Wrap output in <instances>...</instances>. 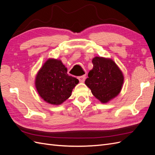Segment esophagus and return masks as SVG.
<instances>
[{
	"instance_id": "obj_1",
	"label": "esophagus",
	"mask_w": 155,
	"mask_h": 155,
	"mask_svg": "<svg viewBox=\"0 0 155 155\" xmlns=\"http://www.w3.org/2000/svg\"><path fill=\"white\" fill-rule=\"evenodd\" d=\"M78 79L79 82L81 83H83L85 80V76H79L78 77Z\"/></svg>"
}]
</instances>
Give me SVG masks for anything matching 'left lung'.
<instances>
[{"mask_svg": "<svg viewBox=\"0 0 155 155\" xmlns=\"http://www.w3.org/2000/svg\"><path fill=\"white\" fill-rule=\"evenodd\" d=\"M92 62L93 68L88 72L85 85L98 100L106 104L120 94L124 81L123 73L110 58L95 57Z\"/></svg>", "mask_w": 155, "mask_h": 155, "instance_id": "obj_1", "label": "left lung"}]
</instances>
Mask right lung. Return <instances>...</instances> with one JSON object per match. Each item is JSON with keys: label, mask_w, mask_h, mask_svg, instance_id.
Here are the masks:
<instances>
[{"label": "right lung", "mask_w": 155, "mask_h": 155, "mask_svg": "<svg viewBox=\"0 0 155 155\" xmlns=\"http://www.w3.org/2000/svg\"><path fill=\"white\" fill-rule=\"evenodd\" d=\"M76 78L68 76L67 68L61 60L50 58L37 72L35 85L40 97L46 102L59 105L71 96L78 84Z\"/></svg>", "instance_id": "1"}]
</instances>
